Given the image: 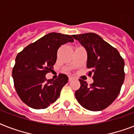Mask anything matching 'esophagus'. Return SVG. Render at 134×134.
<instances>
[{
	"instance_id": "obj_1",
	"label": "esophagus",
	"mask_w": 134,
	"mask_h": 134,
	"mask_svg": "<svg viewBox=\"0 0 134 134\" xmlns=\"http://www.w3.org/2000/svg\"><path fill=\"white\" fill-rule=\"evenodd\" d=\"M73 79H74V78H73V77L69 76V81H71V80H72Z\"/></svg>"
}]
</instances>
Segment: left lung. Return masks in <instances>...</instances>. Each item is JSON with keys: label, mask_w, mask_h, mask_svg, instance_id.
I'll return each instance as SVG.
<instances>
[{"label": "left lung", "mask_w": 134, "mask_h": 134, "mask_svg": "<svg viewBox=\"0 0 134 134\" xmlns=\"http://www.w3.org/2000/svg\"><path fill=\"white\" fill-rule=\"evenodd\" d=\"M87 53V67L93 82L88 86L79 79L80 87L75 96L80 105L88 110L105 109L117 98L125 80V62L119 52L94 33L72 35Z\"/></svg>", "instance_id": "1"}]
</instances>
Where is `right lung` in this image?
<instances>
[{"instance_id":"1","label":"right lung","mask_w":134,"mask_h":134,"mask_svg":"<svg viewBox=\"0 0 134 134\" xmlns=\"http://www.w3.org/2000/svg\"><path fill=\"white\" fill-rule=\"evenodd\" d=\"M69 42H74L71 36L52 32L18 54L12 70L14 87L27 106L45 109L59 98L62 88L68 82L67 76L60 74L54 80H47L45 75L54 69L58 49Z\"/></svg>"}]
</instances>
